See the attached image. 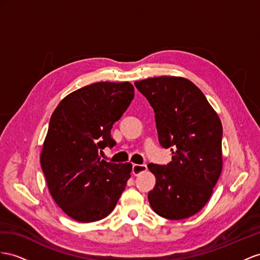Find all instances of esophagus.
<instances>
[{
  "mask_svg": "<svg viewBox=\"0 0 260 260\" xmlns=\"http://www.w3.org/2000/svg\"><path fill=\"white\" fill-rule=\"evenodd\" d=\"M145 170H147V166L146 165H137V164L133 165V174H134L135 176L139 175L141 172H143Z\"/></svg>",
  "mask_w": 260,
  "mask_h": 260,
  "instance_id": "1",
  "label": "esophagus"
}]
</instances>
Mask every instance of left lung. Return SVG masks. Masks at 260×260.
Here are the masks:
<instances>
[{
	"label": "left lung",
	"mask_w": 260,
	"mask_h": 260,
	"mask_svg": "<svg viewBox=\"0 0 260 260\" xmlns=\"http://www.w3.org/2000/svg\"><path fill=\"white\" fill-rule=\"evenodd\" d=\"M135 86L154 109L161 147L174 155L167 165H148L156 177L149 204L165 218L190 217L208 203L221 176V119L188 79L162 76L136 81Z\"/></svg>",
	"instance_id": "obj_1"
}]
</instances>
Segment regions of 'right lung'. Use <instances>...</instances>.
<instances>
[{
  "label": "right lung",
  "mask_w": 260,
  "mask_h": 260,
  "mask_svg": "<svg viewBox=\"0 0 260 260\" xmlns=\"http://www.w3.org/2000/svg\"><path fill=\"white\" fill-rule=\"evenodd\" d=\"M134 99L129 82H96L67 95L52 113L41 154L52 199L78 222L100 221L114 210L132 165L103 160L113 124Z\"/></svg>",
  "instance_id": "1"
}]
</instances>
